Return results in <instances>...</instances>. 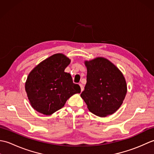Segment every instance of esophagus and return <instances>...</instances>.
I'll list each match as a JSON object with an SVG mask.
<instances>
[{"label": "esophagus", "mask_w": 154, "mask_h": 154, "mask_svg": "<svg viewBox=\"0 0 154 154\" xmlns=\"http://www.w3.org/2000/svg\"><path fill=\"white\" fill-rule=\"evenodd\" d=\"M79 85H80V87H81V92H82V91L84 90V87H83V85L82 84H79Z\"/></svg>", "instance_id": "34e87169"}]
</instances>
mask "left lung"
<instances>
[{
    "label": "left lung",
    "instance_id": "1",
    "mask_svg": "<svg viewBox=\"0 0 154 154\" xmlns=\"http://www.w3.org/2000/svg\"><path fill=\"white\" fill-rule=\"evenodd\" d=\"M87 83L81 97L88 109L95 115L106 117L122 105L127 85L122 72L107 59L98 57L85 61Z\"/></svg>",
    "mask_w": 154,
    "mask_h": 154
}]
</instances>
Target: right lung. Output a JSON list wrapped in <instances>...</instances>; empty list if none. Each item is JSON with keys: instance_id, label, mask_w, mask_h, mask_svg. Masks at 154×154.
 <instances>
[{"instance_id": "1", "label": "right lung", "mask_w": 154, "mask_h": 154, "mask_svg": "<svg viewBox=\"0 0 154 154\" xmlns=\"http://www.w3.org/2000/svg\"><path fill=\"white\" fill-rule=\"evenodd\" d=\"M71 60L55 54L36 65L28 74L25 90L32 107L44 115H51L63 107L68 99L81 93L79 85L73 83L65 72Z\"/></svg>"}]
</instances>
